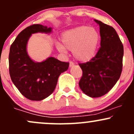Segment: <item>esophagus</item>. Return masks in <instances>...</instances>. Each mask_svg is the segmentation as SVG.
<instances>
[{"mask_svg": "<svg viewBox=\"0 0 134 134\" xmlns=\"http://www.w3.org/2000/svg\"><path fill=\"white\" fill-rule=\"evenodd\" d=\"M74 63L72 62H70V63H69V67H73V66H74Z\"/></svg>", "mask_w": 134, "mask_h": 134, "instance_id": "1", "label": "esophagus"}]
</instances>
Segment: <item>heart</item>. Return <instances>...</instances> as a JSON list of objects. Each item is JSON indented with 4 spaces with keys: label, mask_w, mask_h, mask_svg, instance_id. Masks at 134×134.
<instances>
[{
    "label": "heart",
    "mask_w": 134,
    "mask_h": 134,
    "mask_svg": "<svg viewBox=\"0 0 134 134\" xmlns=\"http://www.w3.org/2000/svg\"><path fill=\"white\" fill-rule=\"evenodd\" d=\"M62 43H56V48L62 53L72 51L74 58L80 62H87L96 56L100 35L96 28L82 26L64 32Z\"/></svg>",
    "instance_id": "1"
}]
</instances>
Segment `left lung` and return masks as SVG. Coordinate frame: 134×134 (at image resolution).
<instances>
[{"instance_id": "8db88e82", "label": "left lung", "mask_w": 134, "mask_h": 134, "mask_svg": "<svg viewBox=\"0 0 134 134\" xmlns=\"http://www.w3.org/2000/svg\"><path fill=\"white\" fill-rule=\"evenodd\" d=\"M101 47L96 55L85 63H80L83 76L79 86L84 94L91 98L105 95L120 78L123 67V46L112 27L98 20Z\"/></svg>"}]
</instances>
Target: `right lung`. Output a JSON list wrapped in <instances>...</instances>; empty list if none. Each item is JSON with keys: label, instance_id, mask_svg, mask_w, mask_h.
Wrapping results in <instances>:
<instances>
[{"label": "right lung", "instance_id": "right-lung-1", "mask_svg": "<svg viewBox=\"0 0 134 134\" xmlns=\"http://www.w3.org/2000/svg\"><path fill=\"white\" fill-rule=\"evenodd\" d=\"M53 28L34 24L24 29L11 44L9 54V74L20 92L32 101H40L49 96L56 88L61 73L69 68V63L49 57L41 62L34 61L27 51L33 34H50Z\"/></svg>", "mask_w": 134, "mask_h": 134}]
</instances>
